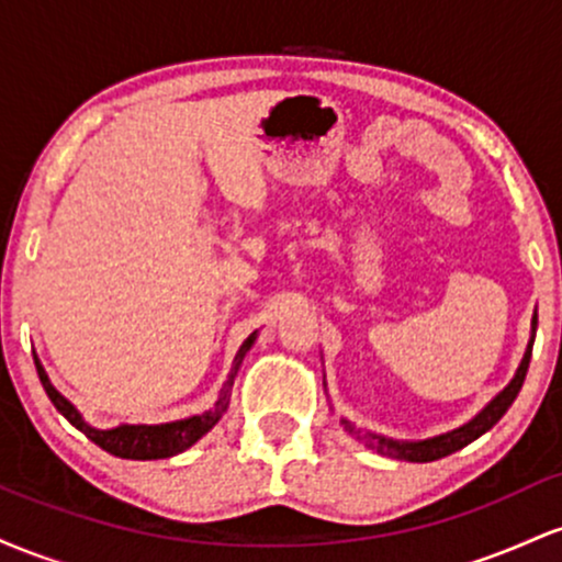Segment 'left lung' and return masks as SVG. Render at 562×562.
<instances>
[{
    "label": "left lung",
    "mask_w": 562,
    "mask_h": 562,
    "mask_svg": "<svg viewBox=\"0 0 562 562\" xmlns=\"http://www.w3.org/2000/svg\"><path fill=\"white\" fill-rule=\"evenodd\" d=\"M533 338H537V312H533V317H531V340H528L526 353H524V359H520L513 380H509L505 389L496 393L492 402L483 406L473 420L460 425V428L447 430V434H438L430 438H420V441H398V438H389V436L372 434V430H367V428H359V425L346 420V417H340V425H344V428L353 438H357V441H362L367 449L378 451V454H383V457H391V460L434 462V460H441V457L454 454V451H460L462 447H468V443H473L475 438H481L486 430H492L494 425L502 420V415H505L509 406H513L518 391L524 389L528 362H531Z\"/></svg>",
    "instance_id": "1"
}]
</instances>
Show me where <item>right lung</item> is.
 <instances>
[{
  "instance_id": "1",
  "label": "right lung",
  "mask_w": 562,
  "mask_h": 562,
  "mask_svg": "<svg viewBox=\"0 0 562 562\" xmlns=\"http://www.w3.org/2000/svg\"><path fill=\"white\" fill-rule=\"evenodd\" d=\"M256 335H259V330L250 333L248 338L243 340V346L237 348L229 375H227V380H224L222 391H218V398L211 409L200 412V415L184 417V420H171V423H158V425L121 423V425H115V428H105V430L94 428V425H89L87 420H83L81 412L76 409V406L55 389L53 380H49V375H47V370H44L42 362H38V357H34V362H36L38 380H42L49 402H53L55 409L60 412V415L66 417L70 425H74V428H79L81 434L89 438V441H94L100 449L121 457V460H166V457L182 454L184 449H190L192 443L200 441V438L209 434V430L214 428L218 420H222V415L227 412V406H229L232 385H235L237 370H240L245 353H248L250 346L256 344Z\"/></svg>"
}]
</instances>
